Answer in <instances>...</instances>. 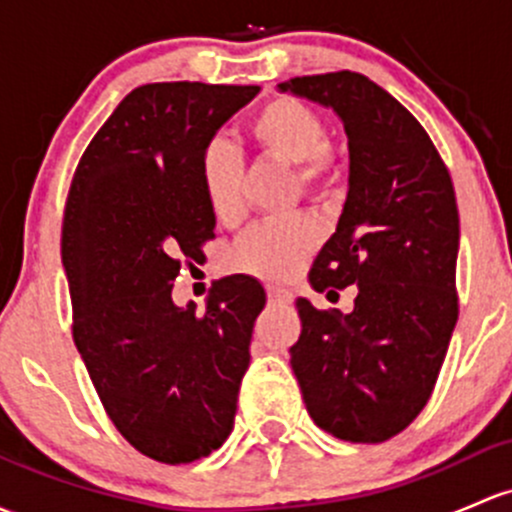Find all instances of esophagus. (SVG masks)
Instances as JSON below:
<instances>
[{"mask_svg": "<svg viewBox=\"0 0 512 512\" xmlns=\"http://www.w3.org/2000/svg\"><path fill=\"white\" fill-rule=\"evenodd\" d=\"M267 299L277 301V304H292L294 294L289 289L277 287V284H267Z\"/></svg>", "mask_w": 512, "mask_h": 512, "instance_id": "esophagus-1", "label": "esophagus"}]
</instances>
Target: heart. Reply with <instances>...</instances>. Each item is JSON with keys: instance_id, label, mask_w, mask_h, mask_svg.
I'll return each instance as SVG.
<instances>
[{"instance_id": "1", "label": "heart", "mask_w": 512, "mask_h": 512, "mask_svg": "<svg viewBox=\"0 0 512 512\" xmlns=\"http://www.w3.org/2000/svg\"><path fill=\"white\" fill-rule=\"evenodd\" d=\"M247 137L265 157L297 166V179L306 193H326L336 186V161L326 152L328 129L324 117L304 102L274 98L252 115ZM242 164L225 142H211L201 157V188L208 208L220 223L242 218ZM319 242V225L311 215L294 213L257 223L233 247V265L255 277L284 279Z\"/></svg>"}]
</instances>
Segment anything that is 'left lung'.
Listing matches in <instances>:
<instances>
[{
    "label": "left lung",
    "mask_w": 512,
    "mask_h": 512,
    "mask_svg": "<svg viewBox=\"0 0 512 512\" xmlns=\"http://www.w3.org/2000/svg\"><path fill=\"white\" fill-rule=\"evenodd\" d=\"M279 90L331 107L346 129L348 196L309 282L358 287L351 314L297 301L292 370L321 429L378 444L424 410L459 319L454 184L412 112L365 75H304Z\"/></svg>",
    "instance_id": "left-lung-1"
}]
</instances>
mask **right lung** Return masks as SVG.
<instances>
[{
	"mask_svg": "<svg viewBox=\"0 0 512 512\" xmlns=\"http://www.w3.org/2000/svg\"><path fill=\"white\" fill-rule=\"evenodd\" d=\"M257 85H139L78 161L63 213L61 257L73 341L107 417L137 451L191 464L233 429L265 289L245 274L176 306L181 257L198 260L215 215L201 157Z\"/></svg>",
	"mask_w": 512,
	"mask_h": 512,
	"instance_id": "right-lung-1",
	"label": "right lung"
}]
</instances>
